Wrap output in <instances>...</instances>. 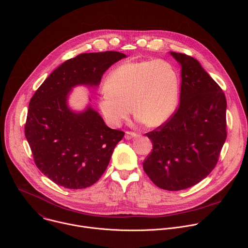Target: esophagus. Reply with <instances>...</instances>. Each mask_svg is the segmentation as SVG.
<instances>
[{"label": "esophagus", "instance_id": "34e87169", "mask_svg": "<svg viewBox=\"0 0 248 248\" xmlns=\"http://www.w3.org/2000/svg\"><path fill=\"white\" fill-rule=\"evenodd\" d=\"M137 136H138V134H136L135 132H132V131H126V132H125V135H124V138H125V139H127V140H129V139L135 138V137H137Z\"/></svg>", "mask_w": 248, "mask_h": 248}]
</instances>
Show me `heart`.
I'll return each mask as SVG.
<instances>
[{
  "label": "heart",
  "instance_id": "1",
  "mask_svg": "<svg viewBox=\"0 0 248 248\" xmlns=\"http://www.w3.org/2000/svg\"><path fill=\"white\" fill-rule=\"evenodd\" d=\"M105 87L98 105L110 125H120L128 117L131 107L137 123L156 126L167 122L175 111L180 75L165 60L129 62L112 70Z\"/></svg>",
  "mask_w": 248,
  "mask_h": 248
}]
</instances>
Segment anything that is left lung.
I'll return each mask as SVG.
<instances>
[{"label":"left lung","instance_id":"left-lung-1","mask_svg":"<svg viewBox=\"0 0 248 248\" xmlns=\"http://www.w3.org/2000/svg\"><path fill=\"white\" fill-rule=\"evenodd\" d=\"M170 54L182 66L180 106L146 133L153 149L143 170L158 187L176 191L195 186L216 167L227 138V100L197 60Z\"/></svg>","mask_w":248,"mask_h":248}]
</instances>
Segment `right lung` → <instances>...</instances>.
Returning a JSON list of instances; mask_svg holds the SVG:
<instances>
[{
    "label": "right lung",
    "mask_w": 248,
    "mask_h": 248,
    "mask_svg": "<svg viewBox=\"0 0 248 248\" xmlns=\"http://www.w3.org/2000/svg\"><path fill=\"white\" fill-rule=\"evenodd\" d=\"M125 57L107 51L69 59L31 98L25 137L35 165L56 185L69 189L86 188L107 169L124 132L106 125L91 106L79 113L70 110L67 98L77 85L98 86L106 70Z\"/></svg>",
    "instance_id": "obj_1"
}]
</instances>
